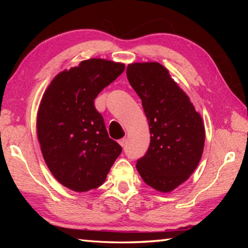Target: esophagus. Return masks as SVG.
Instances as JSON below:
<instances>
[{"label":"esophagus","instance_id":"esophagus-1","mask_svg":"<svg viewBox=\"0 0 248 248\" xmlns=\"http://www.w3.org/2000/svg\"><path fill=\"white\" fill-rule=\"evenodd\" d=\"M118 142H119V144L124 148V144H125V138H123V139H120Z\"/></svg>","mask_w":248,"mask_h":248}]
</instances>
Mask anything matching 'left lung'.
<instances>
[{"instance_id":"obj_1","label":"left lung","mask_w":248,"mask_h":248,"mask_svg":"<svg viewBox=\"0 0 248 248\" xmlns=\"http://www.w3.org/2000/svg\"><path fill=\"white\" fill-rule=\"evenodd\" d=\"M127 78L142 100L151 133L148 152L138 161L137 170L150 187L170 192L199 164L205 140L203 120L158 62L130 63Z\"/></svg>"}]
</instances>
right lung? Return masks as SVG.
Returning a JSON list of instances; mask_svg holds the SVG:
<instances>
[{"label": "right lung", "instance_id": "1", "mask_svg": "<svg viewBox=\"0 0 248 248\" xmlns=\"http://www.w3.org/2000/svg\"><path fill=\"white\" fill-rule=\"evenodd\" d=\"M106 59L84 60L63 70L45 91L37 112V137L49 170L69 189L102 186L121 146L110 139L94 99L124 72Z\"/></svg>", "mask_w": 248, "mask_h": 248}]
</instances>
